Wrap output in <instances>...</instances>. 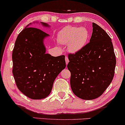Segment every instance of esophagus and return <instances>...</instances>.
<instances>
[{
  "label": "esophagus",
  "mask_w": 125,
  "mask_h": 125,
  "mask_svg": "<svg viewBox=\"0 0 125 125\" xmlns=\"http://www.w3.org/2000/svg\"><path fill=\"white\" fill-rule=\"evenodd\" d=\"M65 62L66 65H67L68 64V62H69V59H68V57L67 56H65Z\"/></svg>",
  "instance_id": "34e87169"
}]
</instances>
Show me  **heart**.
Masks as SVG:
<instances>
[{"mask_svg": "<svg viewBox=\"0 0 125 125\" xmlns=\"http://www.w3.org/2000/svg\"><path fill=\"white\" fill-rule=\"evenodd\" d=\"M58 41L61 44H68L71 52L79 51L86 45L89 38V32L86 27L67 26L58 33Z\"/></svg>", "mask_w": 125, "mask_h": 125, "instance_id": "1", "label": "heart"}]
</instances>
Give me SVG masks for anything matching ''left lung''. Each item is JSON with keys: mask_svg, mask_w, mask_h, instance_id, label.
Instances as JSON below:
<instances>
[{"mask_svg": "<svg viewBox=\"0 0 125 125\" xmlns=\"http://www.w3.org/2000/svg\"><path fill=\"white\" fill-rule=\"evenodd\" d=\"M72 92L77 97L90 100L98 98L112 81L116 64L112 39L93 23L90 42L74 53L68 54Z\"/></svg>", "mask_w": 125, "mask_h": 125, "instance_id": "1", "label": "left lung"}]
</instances>
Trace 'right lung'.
I'll return each mask as SVG.
<instances>
[{"instance_id":"obj_1","label":"right lung","mask_w":125,"mask_h":125,"mask_svg":"<svg viewBox=\"0 0 125 125\" xmlns=\"http://www.w3.org/2000/svg\"><path fill=\"white\" fill-rule=\"evenodd\" d=\"M28 26L20 32L15 42L12 73L21 93L30 98L40 100L50 94L54 80L65 68L66 63L64 55L53 57L45 53L43 40L48 34Z\"/></svg>"}]
</instances>
